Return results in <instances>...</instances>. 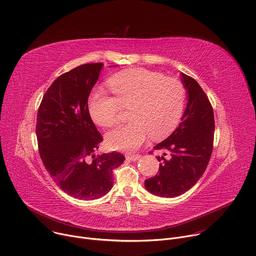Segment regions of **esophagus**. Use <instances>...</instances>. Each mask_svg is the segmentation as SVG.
Segmentation results:
<instances>
[{
    "mask_svg": "<svg viewBox=\"0 0 256 256\" xmlns=\"http://www.w3.org/2000/svg\"><path fill=\"white\" fill-rule=\"evenodd\" d=\"M140 158V154H126V158L128 160H132V162H135V160H137L138 158Z\"/></svg>",
    "mask_w": 256,
    "mask_h": 256,
    "instance_id": "34e87169",
    "label": "esophagus"
}]
</instances>
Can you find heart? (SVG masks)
<instances>
[{"label": "heart", "mask_w": 256, "mask_h": 256, "mask_svg": "<svg viewBox=\"0 0 256 256\" xmlns=\"http://www.w3.org/2000/svg\"><path fill=\"white\" fill-rule=\"evenodd\" d=\"M108 85L114 96L98 94L90 100L94 122L112 127L120 112L129 108L130 123L106 136L108 146L116 150H134L148 138L168 136L179 124L185 104V88L176 78L142 68H131L112 75Z\"/></svg>", "instance_id": "b5f03b06"}]
</instances>
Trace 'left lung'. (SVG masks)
<instances>
[{"mask_svg": "<svg viewBox=\"0 0 256 256\" xmlns=\"http://www.w3.org/2000/svg\"><path fill=\"white\" fill-rule=\"evenodd\" d=\"M181 80L188 94L187 106L176 130L154 148L164 156H156L158 174L144 181L148 191L166 198L185 193L202 178L214 146V117L208 98L192 77L181 73Z\"/></svg>", "mask_w": 256, "mask_h": 256, "instance_id": "1", "label": "left lung"}]
</instances>
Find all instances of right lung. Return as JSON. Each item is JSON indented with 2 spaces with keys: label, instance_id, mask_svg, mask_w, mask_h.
<instances>
[{
  "label": "right lung",
  "instance_id": "obj_1",
  "mask_svg": "<svg viewBox=\"0 0 256 256\" xmlns=\"http://www.w3.org/2000/svg\"><path fill=\"white\" fill-rule=\"evenodd\" d=\"M102 63L84 64L56 78L38 112L36 137L44 166L68 195L94 200L112 187V170L125 160L120 152L96 156L102 136L88 110V96Z\"/></svg>",
  "mask_w": 256,
  "mask_h": 256
}]
</instances>
